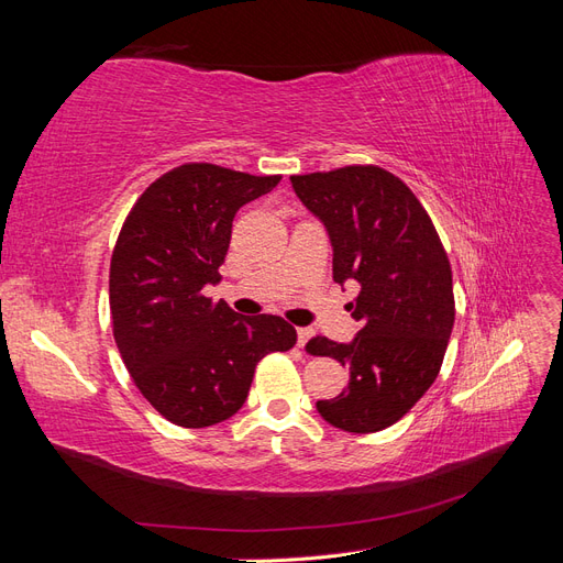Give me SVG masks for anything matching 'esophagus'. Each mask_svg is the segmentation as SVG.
Listing matches in <instances>:
<instances>
[{
	"label": "esophagus",
	"instance_id": "34e87169",
	"mask_svg": "<svg viewBox=\"0 0 563 563\" xmlns=\"http://www.w3.org/2000/svg\"><path fill=\"white\" fill-rule=\"evenodd\" d=\"M312 335H314V331L310 329V327H300L298 329V347H305L312 340Z\"/></svg>",
	"mask_w": 563,
	"mask_h": 563
}]
</instances>
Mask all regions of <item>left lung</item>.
<instances>
[{"instance_id":"1","label":"left lung","mask_w":563,"mask_h":563,"mask_svg":"<svg viewBox=\"0 0 563 563\" xmlns=\"http://www.w3.org/2000/svg\"><path fill=\"white\" fill-rule=\"evenodd\" d=\"M291 185L327 228L333 282L362 286L347 305L360 333L308 343L350 368L347 387L317 411L338 430L380 432L411 411L444 362L455 321L446 251L422 203L385 168L345 166L291 176Z\"/></svg>"}]
</instances>
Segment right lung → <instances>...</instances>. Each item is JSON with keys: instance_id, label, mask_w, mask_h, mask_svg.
<instances>
[{"instance_id": "add662e5", "label": "right lung", "mask_w": 563, "mask_h": 563, "mask_svg": "<svg viewBox=\"0 0 563 563\" xmlns=\"http://www.w3.org/2000/svg\"><path fill=\"white\" fill-rule=\"evenodd\" d=\"M279 180L183 164L147 187L119 232L110 265L114 343L143 397L180 428L232 418L255 364L296 345L282 317H242L203 296L220 282L236 211Z\"/></svg>"}]
</instances>
